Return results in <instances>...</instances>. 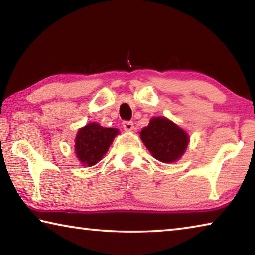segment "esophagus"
I'll return each mask as SVG.
<instances>
[{
	"label": "esophagus",
	"instance_id": "1",
	"mask_svg": "<svg viewBox=\"0 0 255 255\" xmlns=\"http://www.w3.org/2000/svg\"><path fill=\"white\" fill-rule=\"evenodd\" d=\"M123 127L126 131H131V130H133V123L132 122H124Z\"/></svg>",
	"mask_w": 255,
	"mask_h": 255
}]
</instances>
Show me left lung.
Masks as SVG:
<instances>
[{"instance_id":"left-lung-1","label":"left lung","mask_w":255,"mask_h":255,"mask_svg":"<svg viewBox=\"0 0 255 255\" xmlns=\"http://www.w3.org/2000/svg\"><path fill=\"white\" fill-rule=\"evenodd\" d=\"M140 139L154 158L162 163H174L183 156L190 137L184 129L169 118L153 117L140 131Z\"/></svg>"}]
</instances>
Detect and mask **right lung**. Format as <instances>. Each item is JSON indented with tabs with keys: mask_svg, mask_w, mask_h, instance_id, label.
<instances>
[{
	"mask_svg": "<svg viewBox=\"0 0 255 255\" xmlns=\"http://www.w3.org/2000/svg\"><path fill=\"white\" fill-rule=\"evenodd\" d=\"M119 133L116 128L102 127L98 123H89L81 127L75 137L74 152L83 166L96 165L107 154L115 137Z\"/></svg>",
	"mask_w": 255,
	"mask_h": 255,
	"instance_id": "add662e5",
	"label": "right lung"
}]
</instances>
